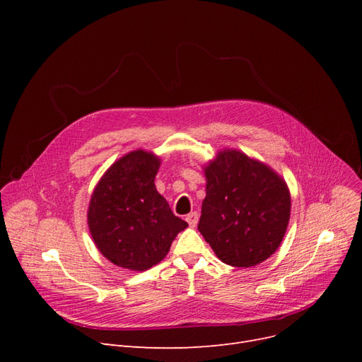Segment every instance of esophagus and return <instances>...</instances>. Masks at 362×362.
I'll list each match as a JSON object with an SVG mask.
<instances>
[{"mask_svg": "<svg viewBox=\"0 0 362 362\" xmlns=\"http://www.w3.org/2000/svg\"><path fill=\"white\" fill-rule=\"evenodd\" d=\"M198 220H199V216H198V213H195V211L186 216V221L189 223V226H192V227H195V226L198 224Z\"/></svg>", "mask_w": 362, "mask_h": 362, "instance_id": "obj_1", "label": "esophagus"}]
</instances>
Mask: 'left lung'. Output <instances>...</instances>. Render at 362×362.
Segmentation results:
<instances>
[{"instance_id":"1","label":"left lung","mask_w":362,"mask_h":362,"mask_svg":"<svg viewBox=\"0 0 362 362\" xmlns=\"http://www.w3.org/2000/svg\"><path fill=\"white\" fill-rule=\"evenodd\" d=\"M205 198L198 230L232 267H254L280 246L291 218V192L269 164L224 148L204 164Z\"/></svg>"}]
</instances>
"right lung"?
<instances>
[{
  "mask_svg": "<svg viewBox=\"0 0 362 362\" xmlns=\"http://www.w3.org/2000/svg\"><path fill=\"white\" fill-rule=\"evenodd\" d=\"M160 164L152 151H130L114 161L93 187L89 232L98 251L117 267L151 269L165 258L171 242L187 227L157 191Z\"/></svg>",
  "mask_w": 362,
  "mask_h": 362,
  "instance_id": "obj_1",
  "label": "right lung"
}]
</instances>
